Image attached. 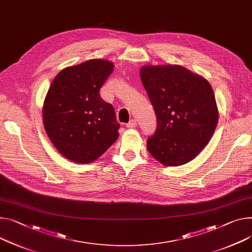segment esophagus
<instances>
[{
	"label": "esophagus",
	"instance_id": "esophagus-1",
	"mask_svg": "<svg viewBox=\"0 0 252 252\" xmlns=\"http://www.w3.org/2000/svg\"><path fill=\"white\" fill-rule=\"evenodd\" d=\"M136 126H137V122H136V120H131L128 124H126V127H127V128H131V129L135 128Z\"/></svg>",
	"mask_w": 252,
	"mask_h": 252
}]
</instances>
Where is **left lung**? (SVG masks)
<instances>
[{
	"mask_svg": "<svg viewBox=\"0 0 252 252\" xmlns=\"http://www.w3.org/2000/svg\"><path fill=\"white\" fill-rule=\"evenodd\" d=\"M140 79L158 118L147 140L151 156L165 166L195 158L211 140L219 112L210 83L178 64L143 65Z\"/></svg>",
	"mask_w": 252,
	"mask_h": 252,
	"instance_id": "8db88e82",
	"label": "left lung"
}]
</instances>
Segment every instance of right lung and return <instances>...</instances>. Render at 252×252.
Masks as SVG:
<instances>
[{
    "mask_svg": "<svg viewBox=\"0 0 252 252\" xmlns=\"http://www.w3.org/2000/svg\"><path fill=\"white\" fill-rule=\"evenodd\" d=\"M114 63L90 60L57 73L42 108L45 131L63 157L91 163L118 139L120 124L114 108L100 96V89Z\"/></svg>",
    "mask_w": 252,
    "mask_h": 252,
    "instance_id": "add662e5",
    "label": "right lung"
}]
</instances>
